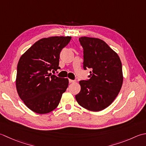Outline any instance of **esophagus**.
<instances>
[{"mask_svg": "<svg viewBox=\"0 0 146 146\" xmlns=\"http://www.w3.org/2000/svg\"><path fill=\"white\" fill-rule=\"evenodd\" d=\"M69 81L70 83H73L75 82V81H74V80H72V79H69Z\"/></svg>", "mask_w": 146, "mask_h": 146, "instance_id": "1", "label": "esophagus"}]
</instances>
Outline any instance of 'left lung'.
Returning <instances> with one entry per match:
<instances>
[{
    "instance_id": "left-lung-1",
    "label": "left lung",
    "mask_w": 146,
    "mask_h": 146,
    "mask_svg": "<svg viewBox=\"0 0 146 146\" xmlns=\"http://www.w3.org/2000/svg\"><path fill=\"white\" fill-rule=\"evenodd\" d=\"M79 42L84 50V69L89 68L90 77L79 81L81 91L76 95L80 106L92 111H100L110 106L123 84L120 57L105 41L83 36Z\"/></svg>"
}]
</instances>
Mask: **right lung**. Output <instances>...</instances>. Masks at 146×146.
<instances>
[{"label":"right lung","mask_w":146,"mask_h":146,"mask_svg":"<svg viewBox=\"0 0 146 146\" xmlns=\"http://www.w3.org/2000/svg\"><path fill=\"white\" fill-rule=\"evenodd\" d=\"M70 39V36L42 38L19 58L16 79L17 93L25 105L36 113L46 114L55 110L68 88L67 78L49 72L60 69V53Z\"/></svg>","instance_id":"1"}]
</instances>
